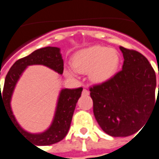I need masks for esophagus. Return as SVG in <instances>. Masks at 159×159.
I'll return each mask as SVG.
<instances>
[{
	"instance_id": "esophagus-1",
	"label": "esophagus",
	"mask_w": 159,
	"mask_h": 159,
	"mask_svg": "<svg viewBox=\"0 0 159 159\" xmlns=\"http://www.w3.org/2000/svg\"><path fill=\"white\" fill-rule=\"evenodd\" d=\"M83 95H89V91L86 90V89H84L83 90Z\"/></svg>"
}]
</instances>
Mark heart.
Listing matches in <instances>:
<instances>
[{"instance_id":"heart-1","label":"heart","mask_w":159,"mask_h":159,"mask_svg":"<svg viewBox=\"0 0 159 159\" xmlns=\"http://www.w3.org/2000/svg\"><path fill=\"white\" fill-rule=\"evenodd\" d=\"M120 61L119 52L115 49L103 46H93L78 51L73 57V67H66L68 76L75 73H89V78L94 83L109 80L118 70Z\"/></svg>"}]
</instances>
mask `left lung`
I'll list each match as a JSON object with an SVG mask.
<instances>
[{"instance_id":"8db88e82","label":"left lung","mask_w":159,"mask_h":159,"mask_svg":"<svg viewBox=\"0 0 159 159\" xmlns=\"http://www.w3.org/2000/svg\"><path fill=\"white\" fill-rule=\"evenodd\" d=\"M119 49L124 56L122 70L91 87L90 95L103 131L112 137H127L143 127L157 103L159 85L156 100V74L148 60L135 50Z\"/></svg>"}]
</instances>
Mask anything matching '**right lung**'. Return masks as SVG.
I'll use <instances>...</instances> for the list:
<instances>
[{
	"label": "right lung",
	"instance_id": "right-lung-1",
	"mask_svg": "<svg viewBox=\"0 0 159 159\" xmlns=\"http://www.w3.org/2000/svg\"><path fill=\"white\" fill-rule=\"evenodd\" d=\"M43 65L51 68L56 73L62 74L64 69V62L61 56V49L55 47L37 49L31 54L15 61L7 74L3 92L1 93V112L2 107L6 110L12 123L20 133L26 136L36 145H49L60 142L68 132L73 111L78 99L81 96L83 88L76 89H62L59 95L56 110L51 125L48 130L41 133H30L20 127L13 114L11 109V98L15 87L20 77L28 66Z\"/></svg>",
	"mask_w": 159,
	"mask_h": 159
}]
</instances>
